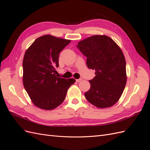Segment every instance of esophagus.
Wrapping results in <instances>:
<instances>
[{
    "label": "esophagus",
    "mask_w": 150,
    "mask_h": 150,
    "mask_svg": "<svg viewBox=\"0 0 150 150\" xmlns=\"http://www.w3.org/2000/svg\"><path fill=\"white\" fill-rule=\"evenodd\" d=\"M83 80V79H81V78H80V79H76V82H78V83H80L81 81Z\"/></svg>",
    "instance_id": "obj_1"
}]
</instances>
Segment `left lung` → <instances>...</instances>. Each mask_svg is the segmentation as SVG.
<instances>
[{"instance_id": "left-lung-1", "label": "left lung", "mask_w": 150, "mask_h": 150, "mask_svg": "<svg viewBox=\"0 0 150 150\" xmlns=\"http://www.w3.org/2000/svg\"><path fill=\"white\" fill-rule=\"evenodd\" d=\"M76 47L87 57L89 69L96 76L89 80L86 99L99 108L114 105L121 96L126 83V61L120 47L106 35H96L79 42Z\"/></svg>"}]
</instances>
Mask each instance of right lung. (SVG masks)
<instances>
[{
  "mask_svg": "<svg viewBox=\"0 0 150 150\" xmlns=\"http://www.w3.org/2000/svg\"><path fill=\"white\" fill-rule=\"evenodd\" d=\"M70 40L51 35L41 36L31 44L24 54L23 84L35 106L51 110L64 101L67 89L76 80L56 75L59 53Z\"/></svg>",
  "mask_w": 150,
  "mask_h": 150,
  "instance_id": "add662e5",
  "label": "right lung"
}]
</instances>
